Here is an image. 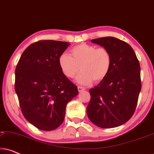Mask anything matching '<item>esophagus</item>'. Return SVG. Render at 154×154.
I'll use <instances>...</instances> for the list:
<instances>
[{
    "label": "esophagus",
    "instance_id": "1",
    "mask_svg": "<svg viewBox=\"0 0 154 154\" xmlns=\"http://www.w3.org/2000/svg\"><path fill=\"white\" fill-rule=\"evenodd\" d=\"M84 90H85V88L82 87V86H78V90H79V92H81Z\"/></svg>",
    "mask_w": 154,
    "mask_h": 154
}]
</instances>
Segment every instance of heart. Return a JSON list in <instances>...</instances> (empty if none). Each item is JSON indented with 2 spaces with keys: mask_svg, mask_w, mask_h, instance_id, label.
Returning <instances> with one entry per match:
<instances>
[{
  "mask_svg": "<svg viewBox=\"0 0 154 154\" xmlns=\"http://www.w3.org/2000/svg\"><path fill=\"white\" fill-rule=\"evenodd\" d=\"M61 71L69 79L74 78L80 69L76 81L88 85L92 81L100 82L106 79L112 65V57L106 48L81 43L70 50V56L62 54L59 58Z\"/></svg>",
  "mask_w": 154,
  "mask_h": 154,
  "instance_id": "heart-1",
  "label": "heart"
}]
</instances>
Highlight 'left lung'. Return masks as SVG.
<instances>
[{
    "label": "left lung",
    "mask_w": 154,
    "mask_h": 154,
    "mask_svg": "<svg viewBox=\"0 0 154 154\" xmlns=\"http://www.w3.org/2000/svg\"><path fill=\"white\" fill-rule=\"evenodd\" d=\"M91 42L110 52L112 65L106 79L89 90L88 116L100 128L118 127L129 121L135 111L142 88L140 62L131 46L116 38Z\"/></svg>",
    "instance_id": "1"
}]
</instances>
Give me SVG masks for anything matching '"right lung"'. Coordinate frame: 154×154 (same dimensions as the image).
<instances>
[{"instance_id":"1","label":"right lung","mask_w":154,"mask_h":154,"mask_svg":"<svg viewBox=\"0 0 154 154\" xmlns=\"http://www.w3.org/2000/svg\"><path fill=\"white\" fill-rule=\"evenodd\" d=\"M67 42H35L23 52L15 69L14 90L25 119L50 131L63 123L66 106L79 94L76 85L61 71L59 58Z\"/></svg>"}]
</instances>
